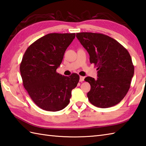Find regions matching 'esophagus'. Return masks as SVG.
<instances>
[{
	"mask_svg": "<svg viewBox=\"0 0 146 146\" xmlns=\"http://www.w3.org/2000/svg\"><path fill=\"white\" fill-rule=\"evenodd\" d=\"M84 79H85L84 76H80V82H83L84 81Z\"/></svg>",
	"mask_w": 146,
	"mask_h": 146,
	"instance_id": "1",
	"label": "esophagus"
}]
</instances>
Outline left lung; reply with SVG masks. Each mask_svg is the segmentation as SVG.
Segmentation results:
<instances>
[{"instance_id": "8db88e82", "label": "left lung", "mask_w": 146, "mask_h": 146, "mask_svg": "<svg viewBox=\"0 0 146 146\" xmlns=\"http://www.w3.org/2000/svg\"><path fill=\"white\" fill-rule=\"evenodd\" d=\"M76 36L88 51L90 63L98 70L97 80L85 78L91 86L87 94L90 102L104 108L118 104L128 92L134 73L129 52L116 40L103 34L79 33Z\"/></svg>"}]
</instances>
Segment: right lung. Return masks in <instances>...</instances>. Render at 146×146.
<instances>
[{
	"instance_id": "obj_1",
	"label": "right lung",
	"mask_w": 146,
	"mask_h": 146,
	"mask_svg": "<svg viewBox=\"0 0 146 146\" xmlns=\"http://www.w3.org/2000/svg\"><path fill=\"white\" fill-rule=\"evenodd\" d=\"M75 33H50L31 44L23 57L20 71L24 88L36 105L42 110L56 111L69 104L71 90L80 80L56 72Z\"/></svg>"
}]
</instances>
